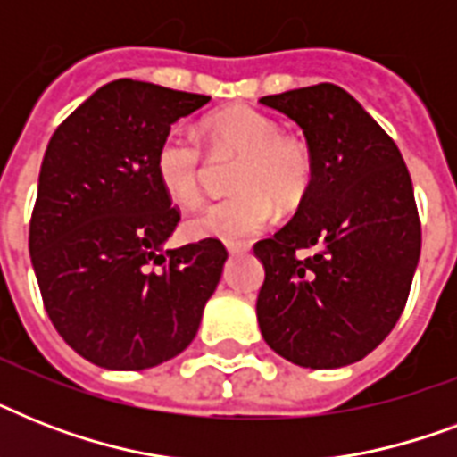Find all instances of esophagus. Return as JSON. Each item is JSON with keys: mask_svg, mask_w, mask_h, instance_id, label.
<instances>
[{"mask_svg": "<svg viewBox=\"0 0 457 457\" xmlns=\"http://www.w3.org/2000/svg\"><path fill=\"white\" fill-rule=\"evenodd\" d=\"M249 249H251L249 244H242V242H229L228 244L229 253H246Z\"/></svg>", "mask_w": 457, "mask_h": 457, "instance_id": "esophagus-1", "label": "esophagus"}]
</instances>
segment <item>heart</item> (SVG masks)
<instances>
[{"mask_svg":"<svg viewBox=\"0 0 457 457\" xmlns=\"http://www.w3.org/2000/svg\"><path fill=\"white\" fill-rule=\"evenodd\" d=\"M201 137L213 158H237L229 199L201 208L185 222L187 235L246 239L263 232L279 211L303 206L315 182V156L303 139L251 106H228L201 123ZM154 172L163 194L178 206L204 196L206 156L192 135L172 130L156 146Z\"/></svg>","mask_w":457,"mask_h":457,"instance_id":"heart-1","label":"heart"}]
</instances>
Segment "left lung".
<instances>
[{
  "instance_id": "8db88e82",
  "label": "left lung",
  "mask_w": 457,
  "mask_h": 457,
  "mask_svg": "<svg viewBox=\"0 0 457 457\" xmlns=\"http://www.w3.org/2000/svg\"><path fill=\"white\" fill-rule=\"evenodd\" d=\"M261 104L303 130L315 182L292 220L253 246L265 268L258 325L294 365L344 368L386 339L411 294L422 246L411 172L346 89L320 82ZM303 248L316 251L299 259Z\"/></svg>"
}]
</instances>
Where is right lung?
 I'll use <instances>...</instances> for the list:
<instances>
[{"label": "right lung", "instance_id": "obj_1", "mask_svg": "<svg viewBox=\"0 0 457 457\" xmlns=\"http://www.w3.org/2000/svg\"><path fill=\"white\" fill-rule=\"evenodd\" d=\"M211 96L123 78L82 102L49 139L30 218L46 315L68 346L106 370L182 353L228 251L201 239L163 251L179 222L154 172L170 125Z\"/></svg>", "mask_w": 457, "mask_h": 457}]
</instances>
